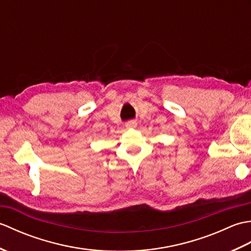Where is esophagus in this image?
Listing matches in <instances>:
<instances>
[{
  "label": "esophagus",
  "instance_id": "obj_1",
  "mask_svg": "<svg viewBox=\"0 0 251 251\" xmlns=\"http://www.w3.org/2000/svg\"><path fill=\"white\" fill-rule=\"evenodd\" d=\"M125 127H126V128H136L137 123L135 121H129V122L126 123Z\"/></svg>",
  "mask_w": 251,
  "mask_h": 251
}]
</instances>
